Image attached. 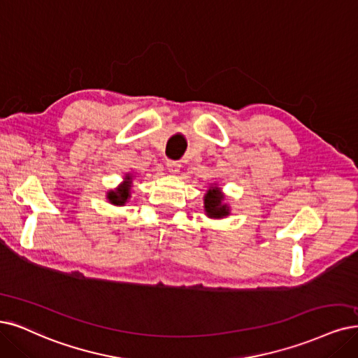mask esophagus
<instances>
[{
	"label": "esophagus",
	"instance_id": "1",
	"mask_svg": "<svg viewBox=\"0 0 358 358\" xmlns=\"http://www.w3.org/2000/svg\"><path fill=\"white\" fill-rule=\"evenodd\" d=\"M166 168L169 172H172V174H177L180 171V164L176 161H166Z\"/></svg>",
	"mask_w": 358,
	"mask_h": 358
}]
</instances>
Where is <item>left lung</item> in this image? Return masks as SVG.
I'll list each match as a JSON object with an SVG mask.
<instances>
[{"mask_svg":"<svg viewBox=\"0 0 358 358\" xmlns=\"http://www.w3.org/2000/svg\"><path fill=\"white\" fill-rule=\"evenodd\" d=\"M205 213L209 218H224L230 214V208L224 203V194L217 186L209 187L205 194Z\"/></svg>","mask_w":358,"mask_h":358,"instance_id":"left-lung-1","label":"left lung"}]
</instances>
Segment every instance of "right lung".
Here are the masks:
<instances>
[{"label": "right lung", "instance_id": "add662e5", "mask_svg": "<svg viewBox=\"0 0 358 358\" xmlns=\"http://www.w3.org/2000/svg\"><path fill=\"white\" fill-rule=\"evenodd\" d=\"M131 182H132V176L127 174L125 178H124V182L121 184V186L116 187L115 190H110L108 193V201L112 203V205H116V206H122L128 202L129 199V190H131Z\"/></svg>", "mask_w": 358, "mask_h": 358}]
</instances>
